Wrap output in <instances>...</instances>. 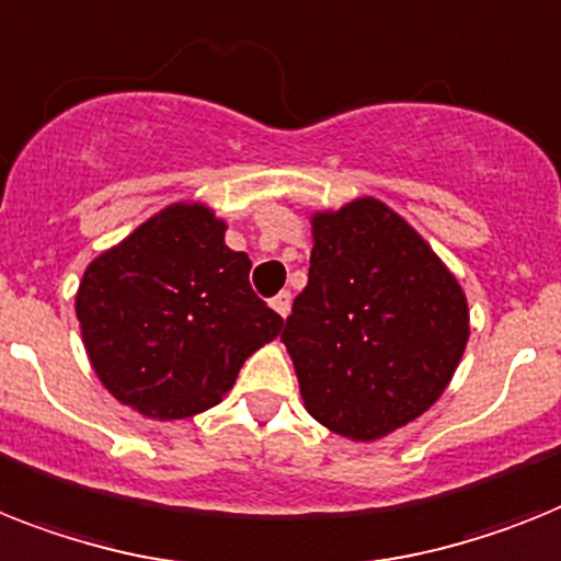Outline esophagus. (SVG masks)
Listing matches in <instances>:
<instances>
[{"label":"esophagus","mask_w":561,"mask_h":561,"mask_svg":"<svg viewBox=\"0 0 561 561\" xmlns=\"http://www.w3.org/2000/svg\"><path fill=\"white\" fill-rule=\"evenodd\" d=\"M271 308L276 310V313H279L282 319L288 317V313H290V290H282V294L273 296V299H271Z\"/></svg>","instance_id":"34e87169"}]
</instances>
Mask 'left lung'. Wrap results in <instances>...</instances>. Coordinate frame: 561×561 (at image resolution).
<instances>
[{"mask_svg":"<svg viewBox=\"0 0 561 561\" xmlns=\"http://www.w3.org/2000/svg\"><path fill=\"white\" fill-rule=\"evenodd\" d=\"M310 237L308 288L282 333L305 411L345 439H382L454 379L468 299L431 244L374 196L310 214Z\"/></svg>","mask_w":561,"mask_h":561,"instance_id":"1","label":"left lung"}]
</instances>
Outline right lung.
I'll return each instance as SVG.
<instances>
[{"instance_id": "right-lung-1", "label": "right lung", "mask_w": 561, "mask_h": 561, "mask_svg": "<svg viewBox=\"0 0 561 561\" xmlns=\"http://www.w3.org/2000/svg\"><path fill=\"white\" fill-rule=\"evenodd\" d=\"M225 230L208 205L173 202L84 267L77 319L88 359L107 393L142 416L208 411L282 333Z\"/></svg>"}]
</instances>
